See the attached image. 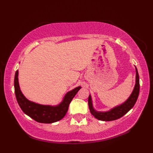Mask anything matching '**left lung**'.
Returning <instances> with one entry per match:
<instances>
[{"label": "left lung", "instance_id": "1", "mask_svg": "<svg viewBox=\"0 0 153 153\" xmlns=\"http://www.w3.org/2000/svg\"><path fill=\"white\" fill-rule=\"evenodd\" d=\"M135 69L136 83L132 93H131L128 99H127L124 103L121 104L120 105L115 106L114 108H111V109L109 111H96L95 108H93L91 95H89L88 101V102L89 109L92 115L94 116L95 118L102 121H111L117 120V119L123 117L125 114H126L134 106L136 102H137V98L139 97L140 89L139 73H138L137 69L136 67Z\"/></svg>", "mask_w": 153, "mask_h": 153}]
</instances>
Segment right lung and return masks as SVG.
Segmentation results:
<instances>
[{
    "mask_svg": "<svg viewBox=\"0 0 153 153\" xmlns=\"http://www.w3.org/2000/svg\"><path fill=\"white\" fill-rule=\"evenodd\" d=\"M19 71L16 70L14 76V93L19 105L27 116L33 120L41 123H53L61 120L68 112L71 101L79 90L81 86L75 88L66 93L62 101L56 106L43 105L28 100L23 95L19 84Z\"/></svg>",
    "mask_w": 153,
    "mask_h": 153,
    "instance_id": "right-lung-1",
    "label": "right lung"
}]
</instances>
